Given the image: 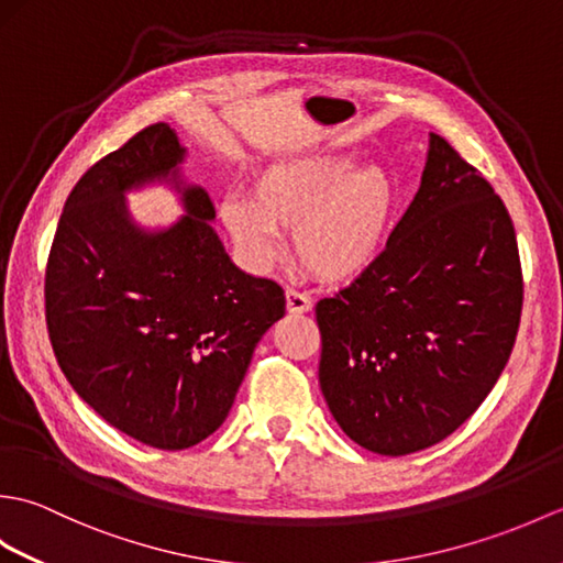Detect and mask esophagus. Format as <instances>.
Wrapping results in <instances>:
<instances>
[{
    "mask_svg": "<svg viewBox=\"0 0 563 563\" xmlns=\"http://www.w3.org/2000/svg\"><path fill=\"white\" fill-rule=\"evenodd\" d=\"M285 305H288V312L305 314V312H309V309H312V297H309L302 290L288 288V290H285Z\"/></svg>",
    "mask_w": 563,
    "mask_h": 563,
    "instance_id": "esophagus-1",
    "label": "esophagus"
}]
</instances>
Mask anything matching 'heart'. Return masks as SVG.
<instances>
[{"label":"heart","instance_id":"b5f03b06","mask_svg":"<svg viewBox=\"0 0 563 563\" xmlns=\"http://www.w3.org/2000/svg\"><path fill=\"white\" fill-rule=\"evenodd\" d=\"M397 188L377 164L357 169L351 154L321 152L273 164L254 196L224 198L222 222L256 266L280 254V230H295V256L324 280L363 273L385 244Z\"/></svg>","mask_w":563,"mask_h":563}]
</instances>
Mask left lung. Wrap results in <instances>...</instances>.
Returning <instances> with one entry per match:
<instances>
[{
  "label": "left lung",
  "instance_id": "1",
  "mask_svg": "<svg viewBox=\"0 0 563 563\" xmlns=\"http://www.w3.org/2000/svg\"><path fill=\"white\" fill-rule=\"evenodd\" d=\"M522 268L500 196L430 135L421 188L387 246L317 302L319 385L357 445L401 457L454 433L516 345Z\"/></svg>",
  "mask_w": 563,
  "mask_h": 563
}]
</instances>
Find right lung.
<instances>
[{
    "label": "right lung",
    "mask_w": 563,
    "mask_h": 563,
    "mask_svg": "<svg viewBox=\"0 0 563 563\" xmlns=\"http://www.w3.org/2000/svg\"><path fill=\"white\" fill-rule=\"evenodd\" d=\"M181 159L166 123L106 154L67 196L45 266L59 369L103 421L159 450L222 426L256 343L285 314L280 285L224 254L202 188H184L188 214L172 230L128 220L123 190L176 176Z\"/></svg>",
    "instance_id": "obj_1"
}]
</instances>
